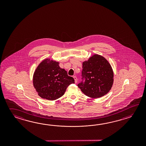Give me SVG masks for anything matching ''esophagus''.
<instances>
[{
    "label": "esophagus",
    "instance_id": "esophagus-1",
    "mask_svg": "<svg viewBox=\"0 0 146 146\" xmlns=\"http://www.w3.org/2000/svg\"><path fill=\"white\" fill-rule=\"evenodd\" d=\"M74 81H75V83H77L78 81L77 78V77H76V76H74Z\"/></svg>",
    "mask_w": 146,
    "mask_h": 146
}]
</instances>
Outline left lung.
Instances as JSON below:
<instances>
[{
    "mask_svg": "<svg viewBox=\"0 0 146 146\" xmlns=\"http://www.w3.org/2000/svg\"><path fill=\"white\" fill-rule=\"evenodd\" d=\"M81 76L82 81L78 87L85 95L92 98L106 94L114 81L111 66L104 57L98 54L83 62Z\"/></svg>",
    "mask_w": 146,
    "mask_h": 146,
    "instance_id": "1",
    "label": "left lung"
}]
</instances>
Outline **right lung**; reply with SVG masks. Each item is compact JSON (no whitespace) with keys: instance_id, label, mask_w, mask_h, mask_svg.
Masks as SVG:
<instances>
[{"instance_id":"add662e5","label":"right lung","mask_w":146,"mask_h":146,"mask_svg":"<svg viewBox=\"0 0 146 146\" xmlns=\"http://www.w3.org/2000/svg\"><path fill=\"white\" fill-rule=\"evenodd\" d=\"M34 88L43 99L53 101L62 96L74 79L69 76L59 62L50 59L43 60L37 66L33 77Z\"/></svg>"}]
</instances>
